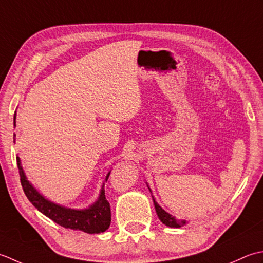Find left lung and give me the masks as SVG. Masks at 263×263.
<instances>
[{"mask_svg": "<svg viewBox=\"0 0 263 263\" xmlns=\"http://www.w3.org/2000/svg\"><path fill=\"white\" fill-rule=\"evenodd\" d=\"M147 187H148V185H147ZM148 190H149V192L152 193V191H151V189H149V187H148ZM152 199H153L154 208H155V211H157L158 217H159L160 220H161V222L163 224H165V226L171 227V228H179V227L185 226L186 223H189V221L183 220V219H181V220H178V219H177L176 217L171 216L170 213H168L167 211H164L163 209L158 204V202L155 201V199H154L153 196H152Z\"/></svg>", "mask_w": 263, "mask_h": 263, "instance_id": "obj_1", "label": "left lung"}]
</instances>
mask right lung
I'll use <instances>...</instances> for the list:
<instances>
[{
    "instance_id": "right-lung-1",
    "label": "right lung",
    "mask_w": 263,
    "mask_h": 263,
    "mask_svg": "<svg viewBox=\"0 0 263 263\" xmlns=\"http://www.w3.org/2000/svg\"><path fill=\"white\" fill-rule=\"evenodd\" d=\"M15 115L13 117V126L15 127ZM13 142H15V134H13ZM19 175L25 194L31 204L37 210L49 217L51 220L57 222L64 228L73 230H82L87 234H100L109 228L111 222L110 203L105 199L104 183L102 185L98 200L86 209H71L63 206L58 203L47 200L46 197L37 191L33 184L27 179V176L21 165V160L17 157ZM110 173L106 175L105 181L108 180Z\"/></svg>"
}]
</instances>
